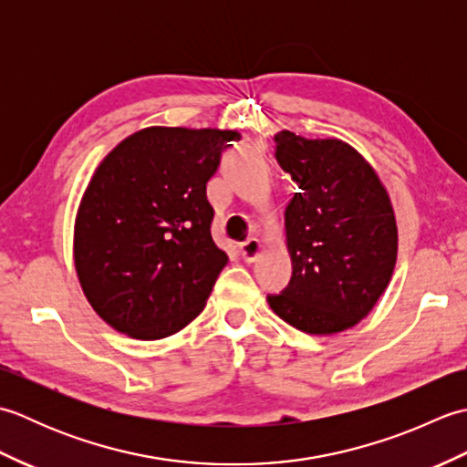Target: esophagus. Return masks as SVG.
<instances>
[{"mask_svg":"<svg viewBox=\"0 0 467 467\" xmlns=\"http://www.w3.org/2000/svg\"><path fill=\"white\" fill-rule=\"evenodd\" d=\"M263 253V243L259 239H249L241 244V256L244 263H254Z\"/></svg>","mask_w":467,"mask_h":467,"instance_id":"obj_1","label":"esophagus"}]
</instances>
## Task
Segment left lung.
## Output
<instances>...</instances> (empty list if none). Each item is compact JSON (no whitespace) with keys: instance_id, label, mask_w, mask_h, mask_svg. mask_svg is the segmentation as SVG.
I'll return each mask as SVG.
<instances>
[{"instance_id":"1","label":"left lung","mask_w":467,"mask_h":467,"mask_svg":"<svg viewBox=\"0 0 467 467\" xmlns=\"http://www.w3.org/2000/svg\"><path fill=\"white\" fill-rule=\"evenodd\" d=\"M275 156L296 182L285 211L293 276L271 309L295 329H351L379 301L398 261V223L373 166L339 138L275 134Z\"/></svg>"}]
</instances>
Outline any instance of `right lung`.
Masks as SVG:
<instances>
[{
	"label": "right lung",
	"instance_id": "add662e5",
	"mask_svg": "<svg viewBox=\"0 0 467 467\" xmlns=\"http://www.w3.org/2000/svg\"><path fill=\"white\" fill-rule=\"evenodd\" d=\"M239 136L218 128H142L88 182L74 265L88 303L128 337L164 339L202 313L228 256L211 234L206 182Z\"/></svg>",
	"mask_w": 467,
	"mask_h": 467
}]
</instances>
